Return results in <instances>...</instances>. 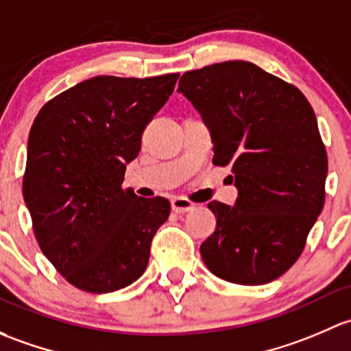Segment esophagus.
Wrapping results in <instances>:
<instances>
[{"instance_id":"esophagus-1","label":"esophagus","mask_w":351,"mask_h":351,"mask_svg":"<svg viewBox=\"0 0 351 351\" xmlns=\"http://www.w3.org/2000/svg\"><path fill=\"white\" fill-rule=\"evenodd\" d=\"M172 204V211L176 213H187V211H193L194 209V202H191L189 199L182 196H177L174 199L171 201Z\"/></svg>"}]
</instances>
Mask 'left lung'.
Masks as SVG:
<instances>
[{
	"instance_id": "left-lung-1",
	"label": "left lung",
	"mask_w": 351,
	"mask_h": 351,
	"mask_svg": "<svg viewBox=\"0 0 351 351\" xmlns=\"http://www.w3.org/2000/svg\"><path fill=\"white\" fill-rule=\"evenodd\" d=\"M213 140V164L230 165L234 206L211 201L216 230L199 252L223 280L260 285L302 254L324 206L328 157L316 114L295 86L245 60L182 74Z\"/></svg>"
}]
</instances>
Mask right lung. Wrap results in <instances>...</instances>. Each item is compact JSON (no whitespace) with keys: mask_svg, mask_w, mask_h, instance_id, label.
Listing matches in <instances>:
<instances>
[{"mask_svg":"<svg viewBox=\"0 0 351 351\" xmlns=\"http://www.w3.org/2000/svg\"><path fill=\"white\" fill-rule=\"evenodd\" d=\"M177 77L97 75L43 104L32 125L25 204L43 255L81 291L114 292L145 272L171 202L121 184Z\"/></svg>","mask_w":351,"mask_h":351,"instance_id":"1","label":"right lung"}]
</instances>
